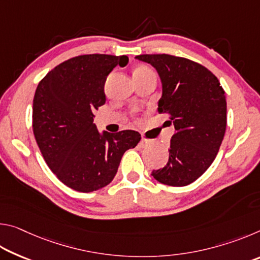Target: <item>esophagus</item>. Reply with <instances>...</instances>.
I'll return each instance as SVG.
<instances>
[{"label": "esophagus", "instance_id": "esophagus-1", "mask_svg": "<svg viewBox=\"0 0 260 260\" xmlns=\"http://www.w3.org/2000/svg\"><path fill=\"white\" fill-rule=\"evenodd\" d=\"M150 143H151V140H148V139L142 138V139H141V141H140V147H141V148H146V147H148Z\"/></svg>", "mask_w": 260, "mask_h": 260}]
</instances>
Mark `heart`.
Here are the masks:
<instances>
[{
    "label": "heart",
    "instance_id": "obj_1",
    "mask_svg": "<svg viewBox=\"0 0 260 260\" xmlns=\"http://www.w3.org/2000/svg\"><path fill=\"white\" fill-rule=\"evenodd\" d=\"M150 73H153V71L150 68L146 67V65H141V67L135 69L134 76H146V74H150Z\"/></svg>",
    "mask_w": 260,
    "mask_h": 260
}]
</instances>
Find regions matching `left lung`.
Returning <instances> with one entry per match:
<instances>
[{
	"instance_id": "8db88e82",
	"label": "left lung",
	"mask_w": 260,
	"mask_h": 260,
	"mask_svg": "<svg viewBox=\"0 0 260 260\" xmlns=\"http://www.w3.org/2000/svg\"><path fill=\"white\" fill-rule=\"evenodd\" d=\"M159 74L162 95L158 113L173 121L170 157L152 171L157 181L182 187L199 179L212 164L226 132L227 102L218 78L196 61L167 54L140 55Z\"/></svg>"
}]
</instances>
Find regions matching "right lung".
<instances>
[{
    "instance_id": "obj_1",
    "label": "right lung",
    "mask_w": 260,
    "mask_h": 260,
    "mask_svg": "<svg viewBox=\"0 0 260 260\" xmlns=\"http://www.w3.org/2000/svg\"><path fill=\"white\" fill-rule=\"evenodd\" d=\"M128 57L80 55L63 61L39 82L33 100V133L49 169L80 192L107 186L126 150L140 142L139 132L99 133L94 112L105 103L104 85Z\"/></svg>"
}]
</instances>
